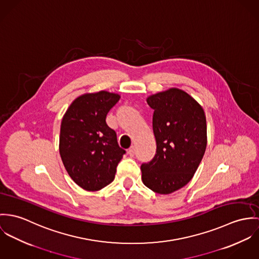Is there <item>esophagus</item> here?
<instances>
[{"label": "esophagus", "mask_w": 259, "mask_h": 259, "mask_svg": "<svg viewBox=\"0 0 259 259\" xmlns=\"http://www.w3.org/2000/svg\"><path fill=\"white\" fill-rule=\"evenodd\" d=\"M128 154L130 157H134L135 156V147L134 146H131L130 149L128 150Z\"/></svg>", "instance_id": "esophagus-1"}]
</instances>
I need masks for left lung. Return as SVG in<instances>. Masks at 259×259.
I'll return each instance as SVG.
<instances>
[{
	"label": "left lung",
	"mask_w": 259,
	"mask_h": 259,
	"mask_svg": "<svg viewBox=\"0 0 259 259\" xmlns=\"http://www.w3.org/2000/svg\"><path fill=\"white\" fill-rule=\"evenodd\" d=\"M154 110L153 132L157 150L141 165L144 185L168 195L194 177L206 147V120L201 105L187 92L170 88L147 98Z\"/></svg>",
	"instance_id": "1"
}]
</instances>
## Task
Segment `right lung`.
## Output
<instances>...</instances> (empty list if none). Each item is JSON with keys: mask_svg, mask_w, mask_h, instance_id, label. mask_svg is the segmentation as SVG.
Masks as SVG:
<instances>
[{"mask_svg": "<svg viewBox=\"0 0 259 259\" xmlns=\"http://www.w3.org/2000/svg\"><path fill=\"white\" fill-rule=\"evenodd\" d=\"M120 96L107 91L77 97L62 118L59 154L70 178L87 191H99L113 182L125 150L106 123Z\"/></svg>", "mask_w": 259, "mask_h": 259, "instance_id": "right-lung-1", "label": "right lung"}]
</instances>
